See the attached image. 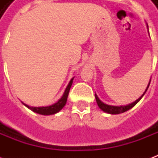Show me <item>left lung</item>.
<instances>
[{
	"instance_id": "1",
	"label": "left lung",
	"mask_w": 158,
	"mask_h": 158,
	"mask_svg": "<svg viewBox=\"0 0 158 158\" xmlns=\"http://www.w3.org/2000/svg\"><path fill=\"white\" fill-rule=\"evenodd\" d=\"M146 27H147V29H148V25H147V24H146ZM148 32H149V31H148ZM150 83H151V79H150L149 84H148V85H147V87H146L145 92L143 93L142 96L136 100L135 102L130 103V104H128V105H126V106H112V105H107V104H106V103L102 102L99 99V97L97 96V95L95 94L96 103H97V105H98V106L100 107V109H102L103 112H105L106 113H109V114H119V113H124V112H126V111L131 109L133 106H135L137 103L139 102V101H140V99L143 97V96L145 95V93L146 92V90H147V89H148V87H149L150 85Z\"/></svg>"
}]
</instances>
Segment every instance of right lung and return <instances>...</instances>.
<instances>
[{"label":"right lung","mask_w":158,"mask_h":158,"mask_svg":"<svg viewBox=\"0 0 158 158\" xmlns=\"http://www.w3.org/2000/svg\"><path fill=\"white\" fill-rule=\"evenodd\" d=\"M73 79H74V77L72 78L71 80L69 81V85H68V86L66 87L65 91H64V93H63V95H62V97L58 100V102L54 103V104H52V105H51V106H38V107H36V106H29V105H27V104H25V103H23V104L25 106H27L29 109L33 111L34 113H39V114H41V115H45V116H46V115H52V114H56V113H58L59 111H61V110L63 108V106L66 105L67 99H68V96H69L70 88H71V86H72Z\"/></svg>","instance_id":"1"}]
</instances>
